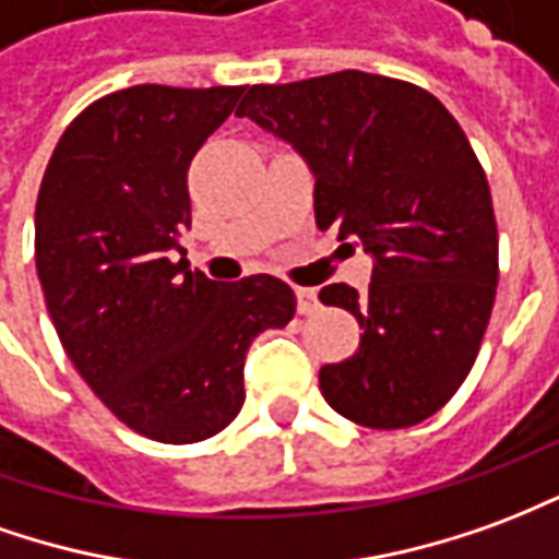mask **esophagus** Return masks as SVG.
I'll list each match as a JSON object with an SVG mask.
<instances>
[{"label": "esophagus", "mask_w": 559, "mask_h": 559, "mask_svg": "<svg viewBox=\"0 0 559 559\" xmlns=\"http://www.w3.org/2000/svg\"><path fill=\"white\" fill-rule=\"evenodd\" d=\"M295 295H298L300 316H312V312H319V298H316V288H295Z\"/></svg>", "instance_id": "1"}]
</instances>
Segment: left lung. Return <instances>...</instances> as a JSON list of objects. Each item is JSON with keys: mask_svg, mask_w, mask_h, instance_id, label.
<instances>
[{"mask_svg": "<svg viewBox=\"0 0 559 559\" xmlns=\"http://www.w3.org/2000/svg\"><path fill=\"white\" fill-rule=\"evenodd\" d=\"M237 114L310 165L316 225L373 255L367 295L319 292L364 328L319 370L324 400L376 430L430 418L476 364L500 276L488 177L457 120L415 83L352 69L255 83Z\"/></svg>", "mask_w": 559, "mask_h": 559, "instance_id": "left-lung-1", "label": "left lung"}]
</instances>
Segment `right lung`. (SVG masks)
Returning a JSON list of instances; mask_svg holds the SVG:
<instances>
[{
	"label": "right lung",
	"instance_id": "1",
	"mask_svg": "<svg viewBox=\"0 0 559 559\" xmlns=\"http://www.w3.org/2000/svg\"><path fill=\"white\" fill-rule=\"evenodd\" d=\"M247 86L141 83L81 110L47 162L35 267L59 343L141 437L201 442L243 406L249 343L286 328L295 292L267 273L189 271L186 171Z\"/></svg>",
	"mask_w": 559,
	"mask_h": 559
}]
</instances>
